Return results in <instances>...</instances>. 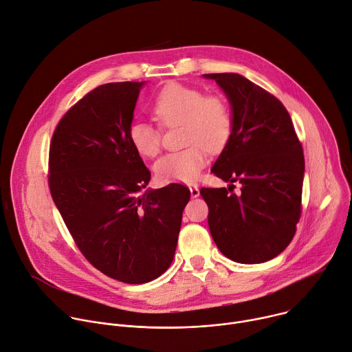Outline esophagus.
<instances>
[{"instance_id": "esophagus-1", "label": "esophagus", "mask_w": 352, "mask_h": 352, "mask_svg": "<svg viewBox=\"0 0 352 352\" xmlns=\"http://www.w3.org/2000/svg\"><path fill=\"white\" fill-rule=\"evenodd\" d=\"M188 188H190V194L192 198H197L199 195V188L197 186H190Z\"/></svg>"}]
</instances>
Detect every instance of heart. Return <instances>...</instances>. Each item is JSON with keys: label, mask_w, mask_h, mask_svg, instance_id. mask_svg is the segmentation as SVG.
Returning a JSON list of instances; mask_svg holds the SVG:
<instances>
[{"label": "heart", "mask_w": 352, "mask_h": 352, "mask_svg": "<svg viewBox=\"0 0 352 352\" xmlns=\"http://www.w3.org/2000/svg\"><path fill=\"white\" fill-rule=\"evenodd\" d=\"M151 112L165 127L184 126V150L169 153L155 164L162 183H194L208 161V151H221L232 134V112L221 96H205L180 83L165 86L155 97ZM161 130L147 122L134 120L129 127L133 148L153 158L161 150Z\"/></svg>", "instance_id": "b5f03b06"}]
</instances>
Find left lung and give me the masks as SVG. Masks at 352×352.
<instances>
[{"label": "left lung", "mask_w": 352, "mask_h": 352, "mask_svg": "<svg viewBox=\"0 0 352 352\" xmlns=\"http://www.w3.org/2000/svg\"><path fill=\"white\" fill-rule=\"evenodd\" d=\"M226 94L232 134L212 172L229 190L201 188L208 226L221 252L239 263L273 259L293 240L301 217L305 161L292 118L274 96L239 74L202 75ZM239 195L229 193L232 183Z\"/></svg>", "instance_id": "1"}]
</instances>
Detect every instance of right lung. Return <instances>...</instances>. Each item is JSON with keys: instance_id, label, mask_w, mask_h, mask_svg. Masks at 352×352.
<instances>
[{"instance_id": "add662e5", "label": "right lung", "mask_w": 352, "mask_h": 352, "mask_svg": "<svg viewBox=\"0 0 352 352\" xmlns=\"http://www.w3.org/2000/svg\"><path fill=\"white\" fill-rule=\"evenodd\" d=\"M146 82L102 85L59 120L50 146V191L86 259L129 285L170 266L190 190L147 188L151 173L129 127Z\"/></svg>"}]
</instances>
